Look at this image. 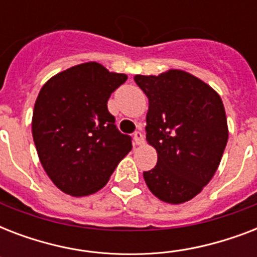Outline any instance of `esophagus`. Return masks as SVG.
<instances>
[{
	"label": "esophagus",
	"mask_w": 257,
	"mask_h": 257,
	"mask_svg": "<svg viewBox=\"0 0 257 257\" xmlns=\"http://www.w3.org/2000/svg\"><path fill=\"white\" fill-rule=\"evenodd\" d=\"M133 139H135V144H136V145L144 144V135H143L140 131L135 132V135H133Z\"/></svg>",
	"instance_id": "1"
}]
</instances>
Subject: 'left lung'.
I'll list each match as a JSON object with an SVG mask.
<instances>
[{"mask_svg": "<svg viewBox=\"0 0 257 257\" xmlns=\"http://www.w3.org/2000/svg\"><path fill=\"white\" fill-rule=\"evenodd\" d=\"M135 81L149 100L147 141L157 151L145 183L165 203H185L211 181L223 157L228 141L223 101L184 70L137 74Z\"/></svg>", "mask_w": 257, "mask_h": 257, "instance_id": "8db88e82", "label": "left lung"}]
</instances>
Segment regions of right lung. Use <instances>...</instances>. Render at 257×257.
<instances>
[{
    "instance_id": "right-lung-1",
    "label": "right lung",
    "mask_w": 257,
    "mask_h": 257,
    "mask_svg": "<svg viewBox=\"0 0 257 257\" xmlns=\"http://www.w3.org/2000/svg\"><path fill=\"white\" fill-rule=\"evenodd\" d=\"M97 62L56 74L34 104L32 133L38 157L54 185L72 196L104 187L132 149L108 110L110 94L126 81Z\"/></svg>"
}]
</instances>
